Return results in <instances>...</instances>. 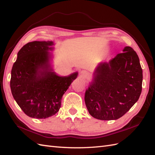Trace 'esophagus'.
I'll return each instance as SVG.
<instances>
[{"label":"esophagus","instance_id":"1","mask_svg":"<svg viewBox=\"0 0 155 155\" xmlns=\"http://www.w3.org/2000/svg\"><path fill=\"white\" fill-rule=\"evenodd\" d=\"M88 74L87 72L85 71V70H83V71L81 72V76L83 78H88Z\"/></svg>","mask_w":155,"mask_h":155}]
</instances>
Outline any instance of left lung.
I'll list each match as a JSON object with an SVG mask.
<instances>
[{"instance_id":"obj_1","label":"left lung","mask_w":155,"mask_h":155,"mask_svg":"<svg viewBox=\"0 0 155 155\" xmlns=\"http://www.w3.org/2000/svg\"><path fill=\"white\" fill-rule=\"evenodd\" d=\"M109 63H101L86 91L90 114L98 120H117L128 112L142 92V69L137 52L126 46Z\"/></svg>"}]
</instances>
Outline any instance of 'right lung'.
I'll return each mask as SVG.
<instances>
[{
    "mask_svg": "<svg viewBox=\"0 0 155 155\" xmlns=\"http://www.w3.org/2000/svg\"><path fill=\"white\" fill-rule=\"evenodd\" d=\"M51 41H34L24 45L12 69L13 97L31 118L45 119L54 115L61 105L62 96L78 72L60 77L51 71L48 50Z\"/></svg>",
    "mask_w": 155,
    "mask_h": 155,
    "instance_id": "right-lung-1",
    "label": "right lung"
}]
</instances>
